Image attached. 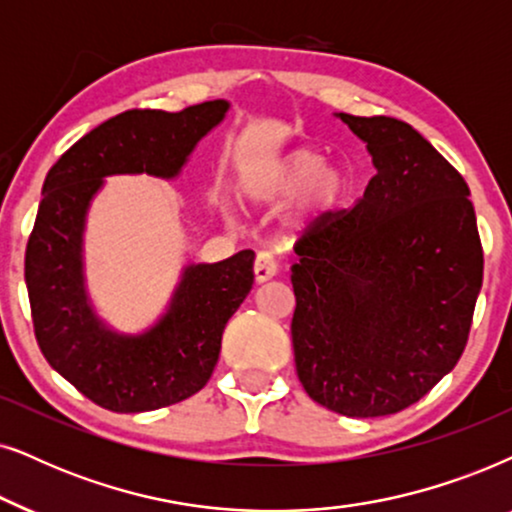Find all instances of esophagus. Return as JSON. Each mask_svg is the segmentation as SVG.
Instances as JSON below:
<instances>
[{
  "instance_id": "obj_1",
  "label": "esophagus",
  "mask_w": 512,
  "mask_h": 512,
  "mask_svg": "<svg viewBox=\"0 0 512 512\" xmlns=\"http://www.w3.org/2000/svg\"><path fill=\"white\" fill-rule=\"evenodd\" d=\"M278 271V262H276V255L269 250H262L257 252L255 257V281L257 283H264L269 281V278H274Z\"/></svg>"
}]
</instances>
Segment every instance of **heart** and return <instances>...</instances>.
Masks as SVG:
<instances>
[{"mask_svg":"<svg viewBox=\"0 0 512 512\" xmlns=\"http://www.w3.org/2000/svg\"><path fill=\"white\" fill-rule=\"evenodd\" d=\"M241 189L245 199L257 206H278L304 189L297 217L309 222L337 206L344 192V175L335 166H325V156L316 149L299 147L252 170Z\"/></svg>","mask_w":512,"mask_h":512,"instance_id":"1","label":"heart"}]
</instances>
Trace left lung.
<instances>
[{
    "label": "left lung",
    "instance_id": "obj_1",
    "mask_svg": "<svg viewBox=\"0 0 512 512\" xmlns=\"http://www.w3.org/2000/svg\"><path fill=\"white\" fill-rule=\"evenodd\" d=\"M339 119L377 173L349 210L316 217L295 245L292 349L318 405L386 417L459 363L482 288V243L459 170L405 121Z\"/></svg>",
    "mask_w": 512,
    "mask_h": 512
}]
</instances>
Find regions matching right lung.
Instances as JSON below:
<instances>
[{"mask_svg":"<svg viewBox=\"0 0 512 512\" xmlns=\"http://www.w3.org/2000/svg\"><path fill=\"white\" fill-rule=\"evenodd\" d=\"M227 109L224 100L175 114L128 109L74 142L46 175L25 250L34 337L53 370L105 410H159L208 384L224 325L255 283V252L187 267L170 309L152 330L117 335L100 323L84 290L81 234L88 203L107 175L175 177Z\"/></svg>","mask_w":512,"mask_h":512,"instance_id":"add662e5","label":"right lung"}]
</instances>
